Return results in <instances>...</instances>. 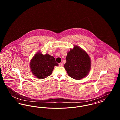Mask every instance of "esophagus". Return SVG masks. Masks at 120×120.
Here are the masks:
<instances>
[{
    "instance_id": "esophagus-1",
    "label": "esophagus",
    "mask_w": 120,
    "mask_h": 120,
    "mask_svg": "<svg viewBox=\"0 0 120 120\" xmlns=\"http://www.w3.org/2000/svg\"><path fill=\"white\" fill-rule=\"evenodd\" d=\"M59 66H61V67H62V66H63V63H59Z\"/></svg>"
}]
</instances>
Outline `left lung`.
Wrapping results in <instances>:
<instances>
[{
    "label": "left lung",
    "instance_id": "1",
    "mask_svg": "<svg viewBox=\"0 0 120 120\" xmlns=\"http://www.w3.org/2000/svg\"><path fill=\"white\" fill-rule=\"evenodd\" d=\"M67 62L64 67L69 76L75 80H80L89 74L91 61L88 54L77 46L68 52Z\"/></svg>",
    "mask_w": 120,
    "mask_h": 120
}]
</instances>
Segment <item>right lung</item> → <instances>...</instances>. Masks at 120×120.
Segmentation results:
<instances>
[{"mask_svg": "<svg viewBox=\"0 0 120 120\" xmlns=\"http://www.w3.org/2000/svg\"><path fill=\"white\" fill-rule=\"evenodd\" d=\"M58 65L53 57L48 54L43 55L40 52L34 55L30 63L33 74L40 79H45L50 75L54 66Z\"/></svg>", "mask_w": 120, "mask_h": 120, "instance_id": "right-lung-1", "label": "right lung"}]
</instances>
